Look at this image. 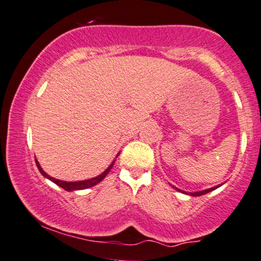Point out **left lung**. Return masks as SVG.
<instances>
[{"label":"left lung","mask_w":261,"mask_h":261,"mask_svg":"<svg viewBox=\"0 0 261 261\" xmlns=\"http://www.w3.org/2000/svg\"><path fill=\"white\" fill-rule=\"evenodd\" d=\"M220 186H221V185H218V186H215V187H211V189H207V190H204V191H199V192H191V193H187V194H190V196H194V197H198V196H203V194H205V193H209V192H211V191L216 190L217 187H220ZM175 190H178L179 192H182V193H185V192H184V191L179 190V189H175Z\"/></svg>","instance_id":"1"}]
</instances>
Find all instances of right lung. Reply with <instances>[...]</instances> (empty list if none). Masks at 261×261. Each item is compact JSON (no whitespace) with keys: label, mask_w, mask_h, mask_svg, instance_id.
<instances>
[{"label":"right lung","mask_w":261,"mask_h":261,"mask_svg":"<svg viewBox=\"0 0 261 261\" xmlns=\"http://www.w3.org/2000/svg\"><path fill=\"white\" fill-rule=\"evenodd\" d=\"M36 163H37L38 169H39V172L41 173V175H44L45 178H47L48 180H51L52 182H55L56 185L61 186L62 189H64L65 191H76V190L89 189V187H92V186L96 185V184H99L103 178H105V176H106L107 174H109V172L111 171V168H112L113 165H114V161H113L112 163H111L109 168H107L106 171L103 172V173H101V174H100V175L95 176V178H93V179L82 180V181H62V180H57V179L52 178V176H50V175H47L46 173H45V172L43 171V168H41L40 165H39V162H38L37 160H36Z\"/></svg>","instance_id":"right-lung-1"}]
</instances>
